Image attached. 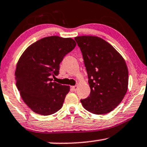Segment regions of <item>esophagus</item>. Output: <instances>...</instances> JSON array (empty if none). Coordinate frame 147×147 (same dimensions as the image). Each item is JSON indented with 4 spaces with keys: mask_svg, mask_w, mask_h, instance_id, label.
<instances>
[{
    "mask_svg": "<svg viewBox=\"0 0 147 147\" xmlns=\"http://www.w3.org/2000/svg\"><path fill=\"white\" fill-rule=\"evenodd\" d=\"M72 90H73L74 91H77V89H78V86H77V85L72 86Z\"/></svg>",
    "mask_w": 147,
    "mask_h": 147,
    "instance_id": "1",
    "label": "esophagus"
}]
</instances>
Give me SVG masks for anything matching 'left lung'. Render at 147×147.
Wrapping results in <instances>:
<instances>
[{"label":"left lung","mask_w":147,"mask_h":147,"mask_svg":"<svg viewBox=\"0 0 147 147\" xmlns=\"http://www.w3.org/2000/svg\"><path fill=\"white\" fill-rule=\"evenodd\" d=\"M81 49L88 74L91 93L81 102L94 114H105L114 109L126 95L128 70L116 49L102 38L83 36L75 38Z\"/></svg>","instance_id":"8db88e82"}]
</instances>
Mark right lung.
Masks as SVG:
<instances>
[{"label": "right lung", "instance_id": "add662e5", "mask_svg": "<svg viewBox=\"0 0 147 147\" xmlns=\"http://www.w3.org/2000/svg\"><path fill=\"white\" fill-rule=\"evenodd\" d=\"M73 39L46 37L30 45L19 58L15 70L16 85L21 98L35 113L53 114L62 108L70 87L52 82L60 64L73 50Z\"/></svg>", "mask_w": 147, "mask_h": 147}]
</instances>
